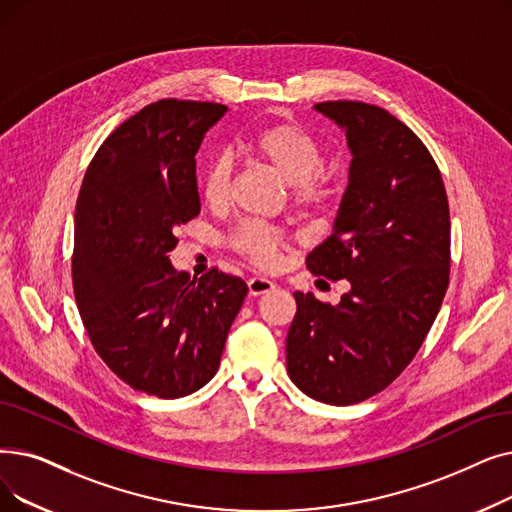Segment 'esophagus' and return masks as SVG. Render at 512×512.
<instances>
[{"label": "esophagus", "instance_id": "esophagus-1", "mask_svg": "<svg viewBox=\"0 0 512 512\" xmlns=\"http://www.w3.org/2000/svg\"><path fill=\"white\" fill-rule=\"evenodd\" d=\"M247 284H249V293H251L253 297H259V295L270 293L272 288L276 286L272 280H268V278H261V276L249 278V280H247Z\"/></svg>", "mask_w": 512, "mask_h": 512}]
</instances>
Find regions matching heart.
Instances as JSON below:
<instances>
[{"mask_svg":"<svg viewBox=\"0 0 512 512\" xmlns=\"http://www.w3.org/2000/svg\"><path fill=\"white\" fill-rule=\"evenodd\" d=\"M249 150L259 161L272 167L291 186L293 201L301 207H326L335 198V182L322 169L324 154L314 136L295 123L265 127L249 140ZM234 182V165L228 154H215L203 169L201 194L211 207L228 203ZM288 242L284 230L242 221L232 232L230 247L259 268L274 263L278 249Z\"/></svg>","mask_w":512,"mask_h":512,"instance_id":"1","label":"heart"}]
</instances>
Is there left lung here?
<instances>
[{
  "label": "left lung",
  "mask_w": 512,
  "mask_h": 512,
  "mask_svg": "<svg viewBox=\"0 0 512 512\" xmlns=\"http://www.w3.org/2000/svg\"><path fill=\"white\" fill-rule=\"evenodd\" d=\"M316 110L345 129L353 159L335 232L307 270L351 291L339 305L295 293L286 368L311 399L349 406L387 389L431 330L450 282V207L431 152L385 108Z\"/></svg>",
  "instance_id": "obj_1"
}]
</instances>
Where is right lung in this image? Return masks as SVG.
<instances>
[{
	"instance_id": "add662e5",
	"label": "right lung",
	"mask_w": 512,
	"mask_h": 512,
	"mask_svg": "<svg viewBox=\"0 0 512 512\" xmlns=\"http://www.w3.org/2000/svg\"><path fill=\"white\" fill-rule=\"evenodd\" d=\"M228 106L167 98L102 142L75 209L73 291L104 364L131 389L175 399L207 385L247 295L242 278L173 270V230L201 211L196 152Z\"/></svg>"
}]
</instances>
